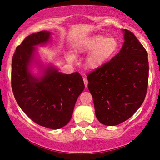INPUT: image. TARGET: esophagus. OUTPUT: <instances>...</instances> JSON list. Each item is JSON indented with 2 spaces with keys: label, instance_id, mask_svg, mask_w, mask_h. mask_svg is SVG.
<instances>
[{
  "label": "esophagus",
  "instance_id": "1",
  "mask_svg": "<svg viewBox=\"0 0 160 160\" xmlns=\"http://www.w3.org/2000/svg\"><path fill=\"white\" fill-rule=\"evenodd\" d=\"M83 81H84V84H85V88L88 87V79L86 78H83Z\"/></svg>",
  "mask_w": 160,
  "mask_h": 160
}]
</instances>
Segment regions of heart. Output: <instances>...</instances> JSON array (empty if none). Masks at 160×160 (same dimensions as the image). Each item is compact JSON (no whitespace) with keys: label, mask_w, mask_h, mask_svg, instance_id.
I'll return each instance as SVG.
<instances>
[{"label":"heart","mask_w":160,"mask_h":160,"mask_svg":"<svg viewBox=\"0 0 160 160\" xmlns=\"http://www.w3.org/2000/svg\"><path fill=\"white\" fill-rule=\"evenodd\" d=\"M120 48V42L114 36L93 35L82 40L76 49L78 54L88 53L85 61V67L89 70H96L113 58ZM69 62L75 61L74 56L67 57Z\"/></svg>","instance_id":"heart-1"}]
</instances>
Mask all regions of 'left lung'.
I'll return each mask as SVG.
<instances>
[{
  "mask_svg": "<svg viewBox=\"0 0 160 160\" xmlns=\"http://www.w3.org/2000/svg\"><path fill=\"white\" fill-rule=\"evenodd\" d=\"M118 54L87 75L96 116L103 125L120 124L133 115L147 95L148 53L130 30Z\"/></svg>",
  "mask_w": 160,
  "mask_h": 160,
  "instance_id": "left-lung-1",
  "label": "left lung"
}]
</instances>
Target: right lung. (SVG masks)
Wrapping results in <instances>:
<instances>
[{
    "instance_id": "right-lung-1",
    "label": "right lung",
    "mask_w": 160,
    "mask_h": 160,
    "mask_svg": "<svg viewBox=\"0 0 160 160\" xmlns=\"http://www.w3.org/2000/svg\"><path fill=\"white\" fill-rule=\"evenodd\" d=\"M50 34L47 31L31 34L17 46L12 58V87L18 104L33 122L58 129L70 121L76 101L85 85L77 72L65 75L49 67L40 79L29 72L34 46L46 43Z\"/></svg>"
}]
</instances>
